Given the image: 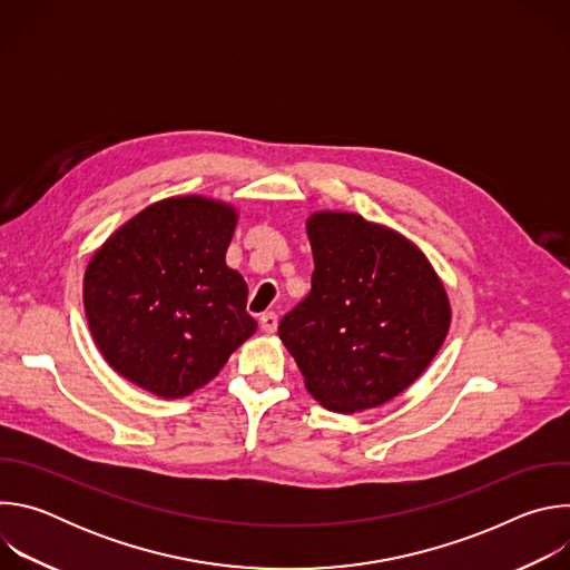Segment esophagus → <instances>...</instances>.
Masks as SVG:
<instances>
[{
	"instance_id": "obj_1",
	"label": "esophagus",
	"mask_w": 570,
	"mask_h": 570,
	"mask_svg": "<svg viewBox=\"0 0 570 570\" xmlns=\"http://www.w3.org/2000/svg\"><path fill=\"white\" fill-rule=\"evenodd\" d=\"M259 324H262V330H264L266 334H273V332L277 330V313H273V311H266V313H262V317H259Z\"/></svg>"
}]
</instances>
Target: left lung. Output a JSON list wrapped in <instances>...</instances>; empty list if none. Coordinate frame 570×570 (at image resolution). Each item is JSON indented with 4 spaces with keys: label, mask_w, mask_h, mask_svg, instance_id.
<instances>
[{
    "label": "left lung",
    "mask_w": 570,
    "mask_h": 570,
    "mask_svg": "<svg viewBox=\"0 0 570 570\" xmlns=\"http://www.w3.org/2000/svg\"><path fill=\"white\" fill-rule=\"evenodd\" d=\"M311 293L279 322L306 390L324 409L361 413L394 399L442 347L451 306L424 253L361 214L306 220Z\"/></svg>",
    "instance_id": "8db88e82"
}]
</instances>
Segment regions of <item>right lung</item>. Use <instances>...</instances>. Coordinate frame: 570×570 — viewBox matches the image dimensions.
Masks as SVG:
<instances>
[{
    "label": "right lung",
    "mask_w": 570,
    "mask_h": 570,
    "mask_svg": "<svg viewBox=\"0 0 570 570\" xmlns=\"http://www.w3.org/2000/svg\"><path fill=\"white\" fill-rule=\"evenodd\" d=\"M236 209L203 196L148 205L86 268L83 304L110 367L165 399L209 383L257 332L248 284L227 268Z\"/></svg>",
    "instance_id": "1"
}]
</instances>
